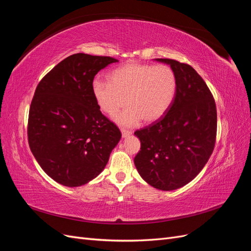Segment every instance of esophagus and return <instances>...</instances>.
Here are the masks:
<instances>
[{
    "instance_id": "1",
    "label": "esophagus",
    "mask_w": 251,
    "mask_h": 251,
    "mask_svg": "<svg viewBox=\"0 0 251 251\" xmlns=\"http://www.w3.org/2000/svg\"><path fill=\"white\" fill-rule=\"evenodd\" d=\"M121 134H123L124 138H126V137H130V136L132 135V132L125 130V128H121Z\"/></svg>"
}]
</instances>
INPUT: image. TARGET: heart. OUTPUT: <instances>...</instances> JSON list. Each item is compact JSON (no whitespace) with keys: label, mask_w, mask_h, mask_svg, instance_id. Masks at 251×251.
Segmentation results:
<instances>
[{"label":"heart","mask_w":251,"mask_h":251,"mask_svg":"<svg viewBox=\"0 0 251 251\" xmlns=\"http://www.w3.org/2000/svg\"><path fill=\"white\" fill-rule=\"evenodd\" d=\"M109 80L95 79L93 95L100 110L110 115L127 105L114 116L123 126H134L141 119L146 124L160 119L177 92L176 74L165 65L130 63L113 70Z\"/></svg>","instance_id":"heart-1"}]
</instances>
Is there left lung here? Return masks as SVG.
<instances>
[{
	"label": "left lung",
	"mask_w": 251,
	"mask_h": 251,
	"mask_svg": "<svg viewBox=\"0 0 251 251\" xmlns=\"http://www.w3.org/2000/svg\"><path fill=\"white\" fill-rule=\"evenodd\" d=\"M177 92L165 115L135 132L141 143L134 163L141 178L157 189L174 191L196 178L214 151L217 109L206 83L193 67L169 58Z\"/></svg>",
	"instance_id": "1"
}]
</instances>
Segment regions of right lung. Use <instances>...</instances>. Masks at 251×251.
Wrapping results in <instances>:
<instances>
[{
	"label": "right lung",
	"mask_w": 251,
	"mask_h": 251,
	"mask_svg": "<svg viewBox=\"0 0 251 251\" xmlns=\"http://www.w3.org/2000/svg\"><path fill=\"white\" fill-rule=\"evenodd\" d=\"M118 60L76 53L36 87L29 110L28 141L37 163L57 183L77 187L96 178L120 138L93 95L95 75Z\"/></svg>",
	"instance_id": "right-lung-1"
}]
</instances>
